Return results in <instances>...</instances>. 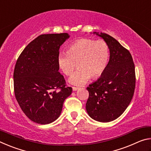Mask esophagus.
<instances>
[{
    "instance_id": "esophagus-1",
    "label": "esophagus",
    "mask_w": 151,
    "mask_h": 151,
    "mask_svg": "<svg viewBox=\"0 0 151 151\" xmlns=\"http://www.w3.org/2000/svg\"><path fill=\"white\" fill-rule=\"evenodd\" d=\"M78 89V87H75V86H73V91H77Z\"/></svg>"
}]
</instances>
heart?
I'll list each match as a JSON object with an SVG mask.
<instances>
[{"label":"heart","mask_w":151,"mask_h":151,"mask_svg":"<svg viewBox=\"0 0 151 151\" xmlns=\"http://www.w3.org/2000/svg\"><path fill=\"white\" fill-rule=\"evenodd\" d=\"M109 59V46L103 40H78L69 47L67 52H60L57 63L60 70L70 75L77 63L78 69L68 79L71 85L81 86L91 78L100 76L105 70Z\"/></svg>","instance_id":"obj_1"}]
</instances>
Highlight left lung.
I'll return each instance as SVG.
<instances>
[{"instance_id": "1", "label": "left lung", "mask_w": 151, "mask_h": 151, "mask_svg": "<svg viewBox=\"0 0 151 151\" xmlns=\"http://www.w3.org/2000/svg\"><path fill=\"white\" fill-rule=\"evenodd\" d=\"M109 46L110 58L98 80L86 89L89 96L86 110L92 119L107 122L114 121L127 109L135 88L134 65L129 51L111 36L94 32Z\"/></svg>"}]
</instances>
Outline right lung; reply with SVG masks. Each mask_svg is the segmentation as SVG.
Segmentation results:
<instances>
[{
  "label": "right lung",
  "instance_id": "add662e5",
  "mask_svg": "<svg viewBox=\"0 0 151 151\" xmlns=\"http://www.w3.org/2000/svg\"><path fill=\"white\" fill-rule=\"evenodd\" d=\"M69 37L68 33L40 35L25 47L16 63L15 97L26 116L36 123L56 121L72 93L57 63L60 46Z\"/></svg>",
  "mask_w": 151,
  "mask_h": 151
}]
</instances>
